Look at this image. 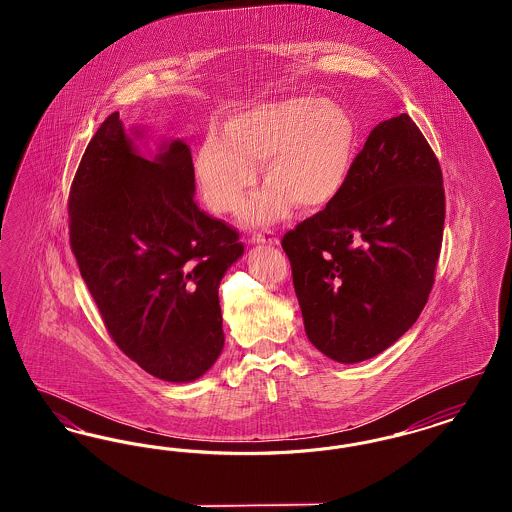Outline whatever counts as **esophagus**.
<instances>
[{"label":"esophagus","instance_id":"1","mask_svg":"<svg viewBox=\"0 0 512 512\" xmlns=\"http://www.w3.org/2000/svg\"><path fill=\"white\" fill-rule=\"evenodd\" d=\"M251 242L253 244L278 245V238L270 230H261L251 236Z\"/></svg>","mask_w":512,"mask_h":512}]
</instances>
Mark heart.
<instances>
[{
    "label": "heart",
    "mask_w": 512,
    "mask_h": 512,
    "mask_svg": "<svg viewBox=\"0 0 512 512\" xmlns=\"http://www.w3.org/2000/svg\"><path fill=\"white\" fill-rule=\"evenodd\" d=\"M357 155V124L332 99L288 98L234 115L195 149L194 171L207 205L238 213L265 163L267 188L249 209L251 224L328 207L343 192Z\"/></svg>",
    "instance_id": "1"
}]
</instances>
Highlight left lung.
<instances>
[{
	"label": "left lung",
	"mask_w": 512,
	"mask_h": 512,
	"mask_svg": "<svg viewBox=\"0 0 512 512\" xmlns=\"http://www.w3.org/2000/svg\"><path fill=\"white\" fill-rule=\"evenodd\" d=\"M443 220L436 153L407 113L380 122L338 199L282 238L320 353L361 363L413 326L434 286Z\"/></svg>",
	"instance_id": "8db88e82"
}]
</instances>
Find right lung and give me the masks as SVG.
I'll use <instances>...</instances> for the list:
<instances>
[{"mask_svg":"<svg viewBox=\"0 0 512 512\" xmlns=\"http://www.w3.org/2000/svg\"><path fill=\"white\" fill-rule=\"evenodd\" d=\"M194 192L190 147L174 140L147 161L111 113L69 194L71 249L109 336L165 382H194L219 359L220 280L244 253Z\"/></svg>","mask_w":512,"mask_h":512,"instance_id":"obj_1","label":"right lung"}]
</instances>
